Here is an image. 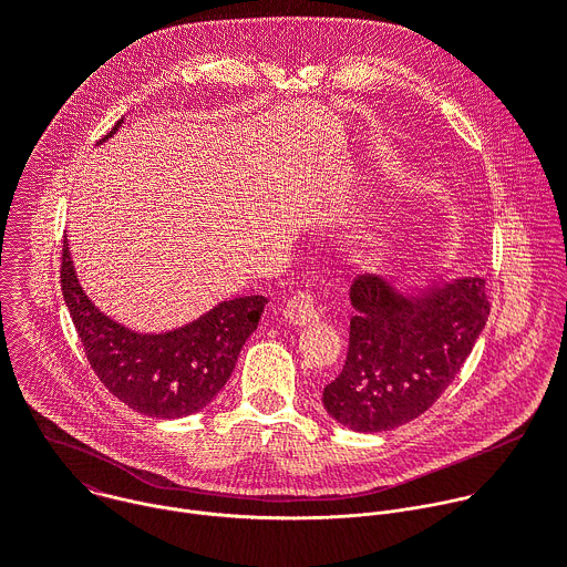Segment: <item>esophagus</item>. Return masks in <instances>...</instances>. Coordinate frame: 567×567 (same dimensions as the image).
<instances>
[{
	"instance_id": "obj_1",
	"label": "esophagus",
	"mask_w": 567,
	"mask_h": 567,
	"mask_svg": "<svg viewBox=\"0 0 567 567\" xmlns=\"http://www.w3.org/2000/svg\"><path fill=\"white\" fill-rule=\"evenodd\" d=\"M318 309L313 305V298L309 293H296L287 305H285V320L293 328H305L309 322L318 320Z\"/></svg>"
}]
</instances>
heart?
<instances>
[{"label":"heart","instance_id":"b5f03b06","mask_svg":"<svg viewBox=\"0 0 567 567\" xmlns=\"http://www.w3.org/2000/svg\"><path fill=\"white\" fill-rule=\"evenodd\" d=\"M377 173H379V175H385V177H388V175H392V173H394V166L390 164V161H388V158H381V161H379V166H377ZM377 251H379V241H377V239H374V241L370 239V256H374Z\"/></svg>","mask_w":567,"mask_h":567}]
</instances>
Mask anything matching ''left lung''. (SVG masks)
<instances>
[{"instance_id":"left-lung-1","label":"left lung","mask_w":567,"mask_h":567,"mask_svg":"<svg viewBox=\"0 0 567 567\" xmlns=\"http://www.w3.org/2000/svg\"><path fill=\"white\" fill-rule=\"evenodd\" d=\"M350 348L322 406L357 433L392 431L429 411L455 379L489 316L482 278L403 287L361 276L350 287Z\"/></svg>"}]
</instances>
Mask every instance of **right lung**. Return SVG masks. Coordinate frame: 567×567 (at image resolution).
Listing matches in <instances>:
<instances>
[{
  "instance_id": "obj_1",
  "label": "right lung",
  "mask_w": 567,
  "mask_h": 567,
  "mask_svg": "<svg viewBox=\"0 0 567 567\" xmlns=\"http://www.w3.org/2000/svg\"><path fill=\"white\" fill-rule=\"evenodd\" d=\"M121 125L123 118L99 143ZM60 278L75 332L99 379L132 411L158 420L188 417L208 406L230 379L269 302L265 296L221 300L182 328L138 332L107 316L85 293L66 239Z\"/></svg>"
}]
</instances>
